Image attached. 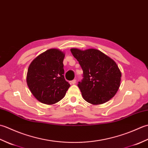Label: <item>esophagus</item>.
Wrapping results in <instances>:
<instances>
[{
    "mask_svg": "<svg viewBox=\"0 0 148 148\" xmlns=\"http://www.w3.org/2000/svg\"><path fill=\"white\" fill-rule=\"evenodd\" d=\"M76 83V79H73L72 81H71V82H70V83L71 84H75Z\"/></svg>",
    "mask_w": 148,
    "mask_h": 148,
    "instance_id": "1",
    "label": "esophagus"
}]
</instances>
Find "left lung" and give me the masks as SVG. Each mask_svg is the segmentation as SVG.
Masks as SVG:
<instances>
[{"label":"left lung","instance_id":"obj_1","mask_svg":"<svg viewBox=\"0 0 148 148\" xmlns=\"http://www.w3.org/2000/svg\"><path fill=\"white\" fill-rule=\"evenodd\" d=\"M83 70V79L78 82L83 99L92 104H101L117 92L121 74L116 62L99 50L71 49Z\"/></svg>","mask_w":148,"mask_h":148}]
</instances>
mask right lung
Segmentation results:
<instances>
[{"label":"right lung","instance_id":"1","mask_svg":"<svg viewBox=\"0 0 148 148\" xmlns=\"http://www.w3.org/2000/svg\"><path fill=\"white\" fill-rule=\"evenodd\" d=\"M64 53L59 49H50L30 64L27 72V85L39 102L49 105L58 102L70 87L64 76Z\"/></svg>","mask_w":148,"mask_h":148}]
</instances>
